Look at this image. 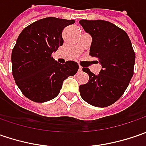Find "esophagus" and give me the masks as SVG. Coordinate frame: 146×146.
Masks as SVG:
<instances>
[{"instance_id":"esophagus-1","label":"esophagus","mask_w":146,"mask_h":146,"mask_svg":"<svg viewBox=\"0 0 146 146\" xmlns=\"http://www.w3.org/2000/svg\"><path fill=\"white\" fill-rule=\"evenodd\" d=\"M82 69H83V67H82V66H79V72H81V71H82Z\"/></svg>"}]
</instances>
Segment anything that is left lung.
<instances>
[{
    "instance_id": "8db88e82",
    "label": "left lung",
    "mask_w": 146,
    "mask_h": 146,
    "mask_svg": "<svg viewBox=\"0 0 146 146\" xmlns=\"http://www.w3.org/2000/svg\"><path fill=\"white\" fill-rule=\"evenodd\" d=\"M80 24L92 36L90 56L102 65L97 76L83 68L89 80L80 85V96L93 106H109L120 98L133 76L136 56L132 43L125 31L108 21L82 19Z\"/></svg>"
}]
</instances>
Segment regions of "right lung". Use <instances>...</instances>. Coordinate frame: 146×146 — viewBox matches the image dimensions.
Segmentation results:
<instances>
[{"label": "right lung", "mask_w": 146, "mask_h": 146, "mask_svg": "<svg viewBox=\"0 0 146 146\" xmlns=\"http://www.w3.org/2000/svg\"><path fill=\"white\" fill-rule=\"evenodd\" d=\"M75 20L48 17L25 27L12 50V74L26 98L45 102L56 98L68 76L76 75L79 65L74 61L60 64L52 53L62 45V31Z\"/></svg>", "instance_id": "add662e5"}]
</instances>
